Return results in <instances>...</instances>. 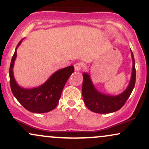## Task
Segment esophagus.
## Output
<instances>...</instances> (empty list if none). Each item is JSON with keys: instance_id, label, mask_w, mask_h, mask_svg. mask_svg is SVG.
<instances>
[{"instance_id": "esophagus-1", "label": "esophagus", "mask_w": 149, "mask_h": 149, "mask_svg": "<svg viewBox=\"0 0 149 149\" xmlns=\"http://www.w3.org/2000/svg\"><path fill=\"white\" fill-rule=\"evenodd\" d=\"M82 67V63H76L74 65V69L76 71L81 70Z\"/></svg>"}]
</instances>
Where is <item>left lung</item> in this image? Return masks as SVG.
<instances>
[{"label":"left lung","instance_id":"8db88e82","mask_svg":"<svg viewBox=\"0 0 149 149\" xmlns=\"http://www.w3.org/2000/svg\"><path fill=\"white\" fill-rule=\"evenodd\" d=\"M131 56L133 67L131 80L125 91L118 95H105L99 92L93 86L89 75L83 73L82 97L84 104L90 111L97 113H110L117 111L124 106L132 93L135 84L136 71L133 52H131Z\"/></svg>","mask_w":149,"mask_h":149}]
</instances>
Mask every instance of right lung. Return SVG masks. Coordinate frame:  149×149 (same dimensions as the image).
Instances as JSON below:
<instances>
[{"label":"right lung","instance_id":"right-lung-1","mask_svg":"<svg viewBox=\"0 0 149 149\" xmlns=\"http://www.w3.org/2000/svg\"><path fill=\"white\" fill-rule=\"evenodd\" d=\"M22 41L20 40L17 45L9 67V81L12 93L24 108L30 112L43 113L51 111L57 106L64 86L74 71V67L71 65L60 69L38 87L30 89L20 87L14 79L13 67L17 56V48Z\"/></svg>","mask_w":149,"mask_h":149}]
</instances>
